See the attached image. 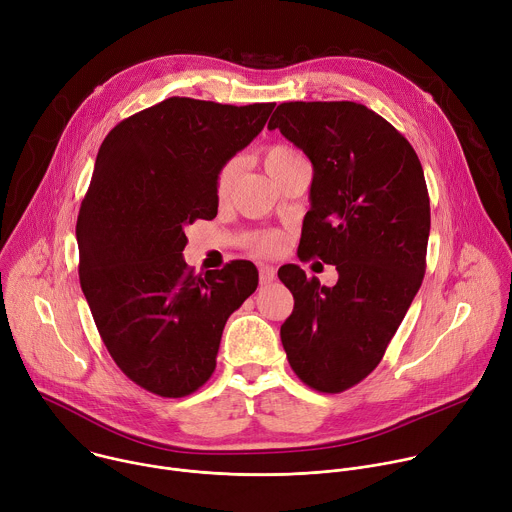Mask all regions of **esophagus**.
I'll return each instance as SVG.
<instances>
[{"label":"esophagus","mask_w":512,"mask_h":512,"mask_svg":"<svg viewBox=\"0 0 512 512\" xmlns=\"http://www.w3.org/2000/svg\"><path fill=\"white\" fill-rule=\"evenodd\" d=\"M273 279H275V267L261 263V265H259V281H261L263 285H267V283H271Z\"/></svg>","instance_id":"esophagus-1"}]
</instances>
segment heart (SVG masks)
Here are the masks:
<instances>
[{"label":"heart","instance_id":"1","mask_svg":"<svg viewBox=\"0 0 512 512\" xmlns=\"http://www.w3.org/2000/svg\"><path fill=\"white\" fill-rule=\"evenodd\" d=\"M300 162H306L304 156L289 148V145H283V143H275L271 145V148L265 150V156H263V164H265V170L267 174L277 180L283 172H287L291 166H296ZM237 174H239V160L237 158H231L227 160L221 168L216 170V176H214V192H216V198L218 200H225L231 190H233V184L237 180ZM249 247L259 253V255H273L277 251H281L283 247V237L275 231H267V233H257L249 239Z\"/></svg>","mask_w":512,"mask_h":512}]
</instances>
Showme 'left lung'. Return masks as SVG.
<instances>
[{
	"label": "left lung",
	"instance_id": "obj_1",
	"mask_svg": "<svg viewBox=\"0 0 512 512\" xmlns=\"http://www.w3.org/2000/svg\"><path fill=\"white\" fill-rule=\"evenodd\" d=\"M267 127L314 168L298 255L338 271L326 287L298 265L279 269L294 294L281 344L308 387L340 393L377 369L421 287L429 239L423 168L411 143L360 103H281Z\"/></svg>",
	"mask_w": 512,
	"mask_h": 512
}]
</instances>
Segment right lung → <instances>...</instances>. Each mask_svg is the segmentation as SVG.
Wrapping results in <instances>:
<instances>
[{
    "mask_svg": "<svg viewBox=\"0 0 512 512\" xmlns=\"http://www.w3.org/2000/svg\"><path fill=\"white\" fill-rule=\"evenodd\" d=\"M273 107L170 97L101 143L77 221L79 277L111 358L145 391L176 399L200 389L229 316L257 289L251 261L194 275L184 227L216 216V170Z\"/></svg>",
    "mask_w": 512,
    "mask_h": 512,
    "instance_id": "add662e5",
    "label": "right lung"
}]
</instances>
